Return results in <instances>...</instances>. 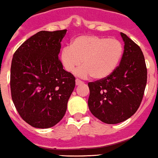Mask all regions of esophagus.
Masks as SVG:
<instances>
[{"label": "esophagus", "instance_id": "obj_1", "mask_svg": "<svg viewBox=\"0 0 158 158\" xmlns=\"http://www.w3.org/2000/svg\"><path fill=\"white\" fill-rule=\"evenodd\" d=\"M75 83H76V85H79V84H83V81H81L80 79H76L75 80Z\"/></svg>", "mask_w": 158, "mask_h": 158}]
</instances>
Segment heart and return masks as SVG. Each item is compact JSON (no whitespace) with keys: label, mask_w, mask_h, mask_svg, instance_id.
Masks as SVG:
<instances>
[{"label":"heart","mask_w":158,"mask_h":158,"mask_svg":"<svg viewBox=\"0 0 158 158\" xmlns=\"http://www.w3.org/2000/svg\"><path fill=\"white\" fill-rule=\"evenodd\" d=\"M124 54V46L119 40L96 35H83L76 37L71 46L62 48L60 59L68 72L76 71L81 77L92 76L102 79L110 75L118 67Z\"/></svg>","instance_id":"obj_1"}]
</instances>
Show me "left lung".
Masks as SVG:
<instances>
[{
	"label": "left lung",
	"mask_w": 158,
	"mask_h": 158,
	"mask_svg": "<svg viewBox=\"0 0 158 158\" xmlns=\"http://www.w3.org/2000/svg\"><path fill=\"white\" fill-rule=\"evenodd\" d=\"M124 51L121 63L109 76L89 82L88 107L102 122L118 124L139 108L148 78L144 57L140 47L121 33Z\"/></svg>",
	"instance_id": "left-lung-1"
}]
</instances>
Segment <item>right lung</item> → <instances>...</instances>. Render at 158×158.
<instances>
[{
	"label": "right lung",
	"mask_w": 158,
	"mask_h": 158,
	"mask_svg": "<svg viewBox=\"0 0 158 158\" xmlns=\"http://www.w3.org/2000/svg\"><path fill=\"white\" fill-rule=\"evenodd\" d=\"M67 30L41 31L15 52L10 67L14 104L25 122L49 128L64 116L75 77L63 69L58 58Z\"/></svg>",
	"instance_id": "1"
}]
</instances>
